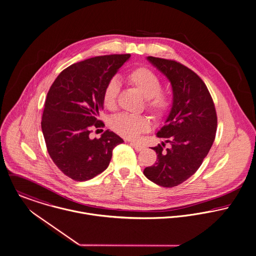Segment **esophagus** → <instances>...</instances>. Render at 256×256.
<instances>
[{"label":"esophagus","mask_w":256,"mask_h":256,"mask_svg":"<svg viewBox=\"0 0 256 256\" xmlns=\"http://www.w3.org/2000/svg\"><path fill=\"white\" fill-rule=\"evenodd\" d=\"M131 146L136 150V151H142V150H144L145 149V147L142 145V144H140V143H136V142H131Z\"/></svg>","instance_id":"esophagus-1"}]
</instances>
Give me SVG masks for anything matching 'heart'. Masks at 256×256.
<instances>
[{
  "label": "heart",
  "instance_id": "obj_1",
  "mask_svg": "<svg viewBox=\"0 0 256 256\" xmlns=\"http://www.w3.org/2000/svg\"><path fill=\"white\" fill-rule=\"evenodd\" d=\"M127 78L146 98V107L153 116L162 118L168 113L170 107V97L161 91L162 82L155 72L145 68H138L130 72ZM119 89L120 86L116 78H112L107 82L102 95L103 105L106 109H115ZM110 126L120 136L127 139H135L141 133L149 130L150 120L144 115L123 113L113 117L110 121Z\"/></svg>",
  "mask_w": 256,
  "mask_h": 256
}]
</instances>
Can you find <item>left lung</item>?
I'll return each instance as SVG.
<instances>
[{"instance_id":"8db88e82","label":"left lung","mask_w":256,"mask_h":256,"mask_svg":"<svg viewBox=\"0 0 256 256\" xmlns=\"http://www.w3.org/2000/svg\"><path fill=\"white\" fill-rule=\"evenodd\" d=\"M147 60L170 82L172 102L165 125L157 137L166 138L170 148L159 144L157 161L145 168L153 182L172 188L188 180L200 167L214 141L218 118L214 101L204 82L192 70L174 62L154 56Z\"/></svg>"}]
</instances>
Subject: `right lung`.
Returning a JSON list of instances; mask_svg holds the SVG:
<instances>
[{
    "label": "right lung",
    "mask_w": 256,
    "mask_h": 256,
    "mask_svg": "<svg viewBox=\"0 0 256 256\" xmlns=\"http://www.w3.org/2000/svg\"><path fill=\"white\" fill-rule=\"evenodd\" d=\"M130 56H102L72 64L48 92L42 118L48 152L58 168L74 180H87L106 170L113 149L124 142L109 130L99 139L89 134L104 126L98 120L104 88Z\"/></svg>",
    "instance_id": "obj_1"
}]
</instances>
